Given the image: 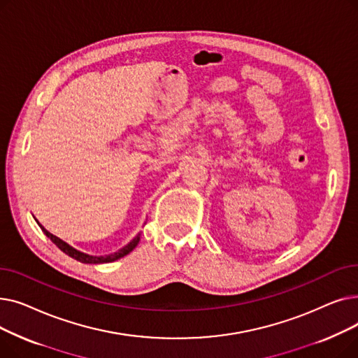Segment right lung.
<instances>
[{
    "label": "right lung",
    "instance_id": "right-lung-1",
    "mask_svg": "<svg viewBox=\"0 0 358 358\" xmlns=\"http://www.w3.org/2000/svg\"><path fill=\"white\" fill-rule=\"evenodd\" d=\"M36 222H37V220H36ZM37 224H39L41 229L43 231V234H45L62 252H65L66 255H69V257L73 258V259H77V261H80V262H84V264H104V262H113V261H116V259H119V258H122V257L127 255L129 252L134 251V250L136 248L138 243H139V241H141V234H138L134 239H131V241L127 243V245H124L123 248H120V250L116 251V252L108 254V255H90V254H85V252H83V251H78L77 248L71 247L69 243H66V242L62 241L61 238L55 236L53 234H50L49 231H46L39 222H37Z\"/></svg>",
    "mask_w": 358,
    "mask_h": 358
}]
</instances>
